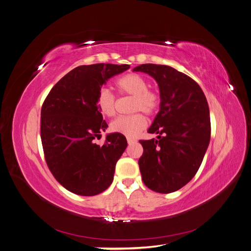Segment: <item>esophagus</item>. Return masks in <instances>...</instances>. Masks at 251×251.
<instances>
[{
  "label": "esophagus",
  "instance_id": "obj_1",
  "mask_svg": "<svg viewBox=\"0 0 251 251\" xmlns=\"http://www.w3.org/2000/svg\"><path fill=\"white\" fill-rule=\"evenodd\" d=\"M126 140H127V144L129 145H132L136 142L135 138H132V137H126Z\"/></svg>",
  "mask_w": 251,
  "mask_h": 251
}]
</instances>
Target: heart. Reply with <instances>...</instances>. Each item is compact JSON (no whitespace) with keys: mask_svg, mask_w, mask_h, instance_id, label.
<instances>
[{"mask_svg":"<svg viewBox=\"0 0 251 251\" xmlns=\"http://www.w3.org/2000/svg\"><path fill=\"white\" fill-rule=\"evenodd\" d=\"M116 87L121 95L133 96V112H144L147 115H154L160 107L161 98L155 90L150 89L147 79L137 73H127L116 81ZM96 104L102 115L112 117L116 114L117 101L107 88H100L96 96ZM147 126V118L143 113L130 116H120L112 121L111 130L127 137L136 136Z\"/></svg>","mask_w":251,"mask_h":251,"instance_id":"heart-1","label":"heart"}]
</instances>
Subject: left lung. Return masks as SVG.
Instances as JSON below:
<instances>
[{"mask_svg": "<svg viewBox=\"0 0 251 251\" xmlns=\"http://www.w3.org/2000/svg\"><path fill=\"white\" fill-rule=\"evenodd\" d=\"M133 71L148 73L160 88V112L149 133L157 139L139 140L138 160L147 187L161 194L178 191L193 179L210 143L211 120L206 98L192 77L173 67L144 64Z\"/></svg>", "mask_w": 251, "mask_h": 251, "instance_id": "1", "label": "left lung"}]
</instances>
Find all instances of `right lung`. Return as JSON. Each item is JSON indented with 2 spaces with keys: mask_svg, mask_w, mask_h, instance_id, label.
Listing matches in <instances>:
<instances>
[{
  "mask_svg": "<svg viewBox=\"0 0 251 251\" xmlns=\"http://www.w3.org/2000/svg\"><path fill=\"white\" fill-rule=\"evenodd\" d=\"M129 65L78 66L59 79L41 107L40 136L49 169L69 192L95 196L112 184L116 163L126 148L119 133L98 145L107 124L96 104V96L108 78Z\"/></svg>",
  "mask_w": 251,
  "mask_h": 251,
  "instance_id": "add662e5",
  "label": "right lung"
}]
</instances>
